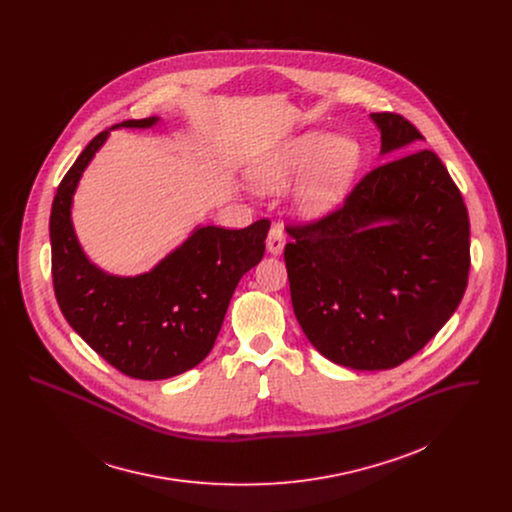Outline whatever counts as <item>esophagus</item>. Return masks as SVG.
I'll return each mask as SVG.
<instances>
[{
    "label": "esophagus",
    "mask_w": 512,
    "mask_h": 512,
    "mask_svg": "<svg viewBox=\"0 0 512 512\" xmlns=\"http://www.w3.org/2000/svg\"><path fill=\"white\" fill-rule=\"evenodd\" d=\"M284 246H286V232H284V226L280 222H276V224H272V228L268 232L266 248L270 254L278 256L284 252Z\"/></svg>",
    "instance_id": "34e87169"
}]
</instances>
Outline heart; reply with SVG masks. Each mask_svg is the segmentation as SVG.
Wrapping results in <instances>:
<instances>
[{
	"label": "heart",
	"instance_id": "obj_1",
	"mask_svg": "<svg viewBox=\"0 0 512 512\" xmlns=\"http://www.w3.org/2000/svg\"><path fill=\"white\" fill-rule=\"evenodd\" d=\"M359 167V147L349 138L307 132L264 151L252 171V181L264 189H280L308 169L295 189V205L305 217L327 213L339 203Z\"/></svg>",
	"mask_w": 512,
	"mask_h": 512
}]
</instances>
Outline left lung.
Instances as JSON below:
<instances>
[{
    "label": "left lung",
    "instance_id": "8db88e82",
    "mask_svg": "<svg viewBox=\"0 0 512 512\" xmlns=\"http://www.w3.org/2000/svg\"><path fill=\"white\" fill-rule=\"evenodd\" d=\"M370 118L380 153L424 140L400 114ZM286 230L295 317L311 345L337 365H402L445 325L467 288V207L430 149L376 165L339 209Z\"/></svg>",
    "mask_w": 512,
    "mask_h": 512
}]
</instances>
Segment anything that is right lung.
Listing matches in <instances>:
<instances>
[{
  "mask_svg": "<svg viewBox=\"0 0 512 512\" xmlns=\"http://www.w3.org/2000/svg\"><path fill=\"white\" fill-rule=\"evenodd\" d=\"M157 120L114 128H149ZM106 138L108 130L82 149L57 189L49 220L53 288L69 325L108 365L132 378L163 380L211 353L240 278L264 256L270 220L240 230L199 226L142 276L102 272L74 236L71 205L82 171Z\"/></svg>",
  "mask_w": 512,
  "mask_h": 512,
  "instance_id": "right-lung-1",
  "label": "right lung"
}]
</instances>
